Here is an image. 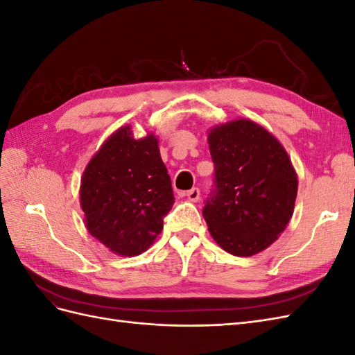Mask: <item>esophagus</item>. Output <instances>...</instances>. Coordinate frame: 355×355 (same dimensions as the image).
Masks as SVG:
<instances>
[{
  "mask_svg": "<svg viewBox=\"0 0 355 355\" xmlns=\"http://www.w3.org/2000/svg\"><path fill=\"white\" fill-rule=\"evenodd\" d=\"M185 196L188 197L189 201H194V202H196V201L200 200V189H198V188H192V189L187 191Z\"/></svg>",
  "mask_w": 355,
  "mask_h": 355,
  "instance_id": "obj_1",
  "label": "esophagus"
}]
</instances>
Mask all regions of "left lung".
Masks as SVG:
<instances>
[{
    "label": "left lung",
    "mask_w": 355,
    "mask_h": 355,
    "mask_svg": "<svg viewBox=\"0 0 355 355\" xmlns=\"http://www.w3.org/2000/svg\"><path fill=\"white\" fill-rule=\"evenodd\" d=\"M209 148L214 185L202 209L213 240L235 256L270 247L292 218L297 176L286 149L259 124L213 127Z\"/></svg>",
    "instance_id": "1"
}]
</instances>
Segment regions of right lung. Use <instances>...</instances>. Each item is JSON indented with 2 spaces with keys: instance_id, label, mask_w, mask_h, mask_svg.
I'll use <instances>...</instances> for the list:
<instances>
[{
  "instance_id": "1",
  "label": "right lung",
  "mask_w": 355,
  "mask_h": 355,
  "mask_svg": "<svg viewBox=\"0 0 355 355\" xmlns=\"http://www.w3.org/2000/svg\"><path fill=\"white\" fill-rule=\"evenodd\" d=\"M80 202L87 231L111 252L148 250L175 202L157 137L135 139L130 125L118 128L85 167Z\"/></svg>"
}]
</instances>
